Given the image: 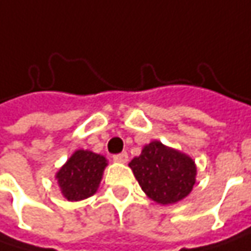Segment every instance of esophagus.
<instances>
[{"label":"esophagus","instance_id":"34e87169","mask_svg":"<svg viewBox=\"0 0 251 251\" xmlns=\"http://www.w3.org/2000/svg\"><path fill=\"white\" fill-rule=\"evenodd\" d=\"M113 158H114L116 163H123V164H124V163L128 161V154H127V152H120V154H116Z\"/></svg>","mask_w":251,"mask_h":251}]
</instances>
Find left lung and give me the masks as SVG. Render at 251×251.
I'll list each match as a JSON object with an SVG mask.
<instances>
[{
  "label": "left lung",
  "instance_id": "8db88e82",
  "mask_svg": "<svg viewBox=\"0 0 251 251\" xmlns=\"http://www.w3.org/2000/svg\"><path fill=\"white\" fill-rule=\"evenodd\" d=\"M143 191L158 204H173L187 197L196 183L197 169L187 154L154 140L130 161Z\"/></svg>",
  "mask_w": 251,
  "mask_h": 251
}]
</instances>
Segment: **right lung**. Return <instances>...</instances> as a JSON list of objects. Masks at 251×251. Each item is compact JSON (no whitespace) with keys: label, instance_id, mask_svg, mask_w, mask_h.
Segmentation results:
<instances>
[{"label":"right lung","instance_id":"right-lung-1","mask_svg":"<svg viewBox=\"0 0 251 251\" xmlns=\"http://www.w3.org/2000/svg\"><path fill=\"white\" fill-rule=\"evenodd\" d=\"M105 166V157L88 150H77L55 174L64 197L68 201H80L96 194Z\"/></svg>","mask_w":251,"mask_h":251}]
</instances>
